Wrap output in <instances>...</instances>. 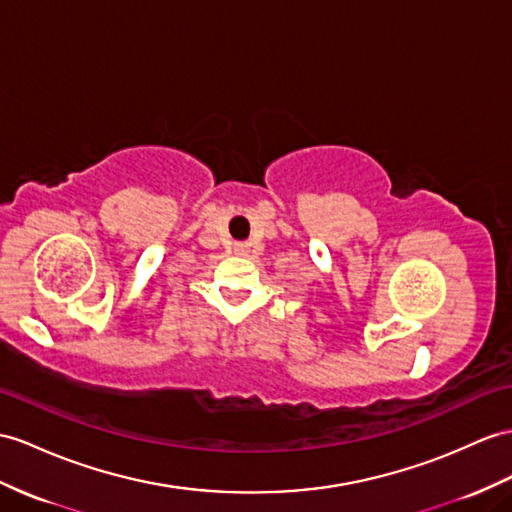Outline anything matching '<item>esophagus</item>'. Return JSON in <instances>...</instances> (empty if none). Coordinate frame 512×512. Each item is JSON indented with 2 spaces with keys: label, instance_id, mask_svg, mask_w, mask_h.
<instances>
[{
  "label": "esophagus",
  "instance_id": "1",
  "mask_svg": "<svg viewBox=\"0 0 512 512\" xmlns=\"http://www.w3.org/2000/svg\"><path fill=\"white\" fill-rule=\"evenodd\" d=\"M234 252H236V254H245V252H247V245H245V243H236V245H234Z\"/></svg>",
  "mask_w": 512,
  "mask_h": 512
}]
</instances>
